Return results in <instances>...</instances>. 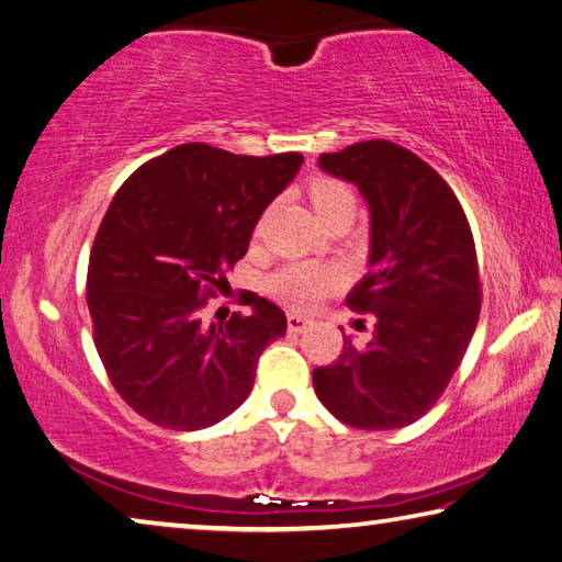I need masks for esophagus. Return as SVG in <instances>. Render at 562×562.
<instances>
[{"instance_id":"1","label":"esophagus","mask_w":562,"mask_h":562,"mask_svg":"<svg viewBox=\"0 0 562 562\" xmlns=\"http://www.w3.org/2000/svg\"><path fill=\"white\" fill-rule=\"evenodd\" d=\"M286 323H289L291 333H306L313 326V321L306 318V316H301V313H289Z\"/></svg>"}]
</instances>
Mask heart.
<instances>
[{
  "label": "heart",
  "instance_id": "b5f03b06",
  "mask_svg": "<svg viewBox=\"0 0 562 562\" xmlns=\"http://www.w3.org/2000/svg\"><path fill=\"white\" fill-rule=\"evenodd\" d=\"M311 202L316 206V214L326 216L338 204L352 202V192L342 182L326 180L318 177L308 187ZM340 283V271L336 266L326 263H308V261H293L283 269L276 271L269 279V291L276 299L293 308H308L318 303L326 293H330Z\"/></svg>",
  "mask_w": 562,
  "mask_h": 562
}]
</instances>
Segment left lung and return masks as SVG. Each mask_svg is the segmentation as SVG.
I'll return each mask as SVG.
<instances>
[{"mask_svg": "<svg viewBox=\"0 0 562 562\" xmlns=\"http://www.w3.org/2000/svg\"><path fill=\"white\" fill-rule=\"evenodd\" d=\"M370 210L368 273L348 306L370 313L366 346L313 370L316 395L358 429H400L441 397L474 336L481 286L474 236L449 184L415 153L366 140L318 157Z\"/></svg>", "mask_w": 562, "mask_h": 562, "instance_id": "obj_1", "label": "left lung"}]
</instances>
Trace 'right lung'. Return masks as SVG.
Segmentation results:
<instances>
[{"mask_svg":"<svg viewBox=\"0 0 562 562\" xmlns=\"http://www.w3.org/2000/svg\"><path fill=\"white\" fill-rule=\"evenodd\" d=\"M303 155H234L177 145L115 192L88 261L86 301L103 368L157 427H212L249 397L256 362L286 336V313L256 293L249 316L204 323L206 299L249 249L256 222Z\"/></svg>","mask_w":562,"mask_h":562,"instance_id":"right-lung-1","label":"right lung"}]
</instances>
